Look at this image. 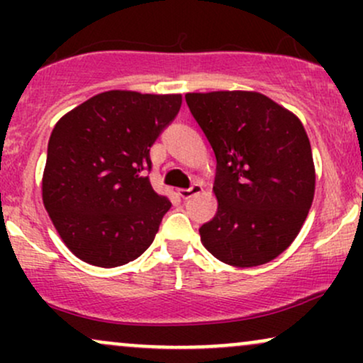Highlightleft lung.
<instances>
[{
    "label": "left lung",
    "mask_w": 363,
    "mask_h": 363,
    "mask_svg": "<svg viewBox=\"0 0 363 363\" xmlns=\"http://www.w3.org/2000/svg\"><path fill=\"white\" fill-rule=\"evenodd\" d=\"M181 95L109 90L62 116L48 145L43 201L78 259L101 268L135 261L172 206L150 182V147Z\"/></svg>",
    "instance_id": "1"
}]
</instances>
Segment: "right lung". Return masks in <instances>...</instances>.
Listing matches in <instances>:
<instances>
[{"label": "right lung", "mask_w": 363, "mask_h": 363, "mask_svg": "<svg viewBox=\"0 0 363 363\" xmlns=\"http://www.w3.org/2000/svg\"><path fill=\"white\" fill-rule=\"evenodd\" d=\"M186 102L216 157L218 206L199 228L203 245L235 268L273 261L298 235L314 199L306 129L257 91L187 94Z\"/></svg>", "instance_id": "add662e5"}]
</instances>
